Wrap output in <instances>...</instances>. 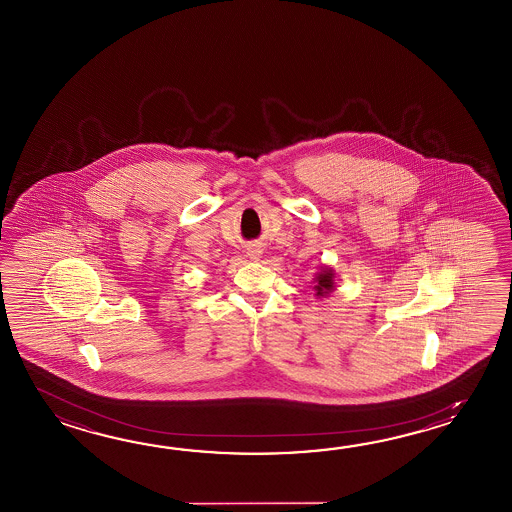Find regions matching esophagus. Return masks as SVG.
<instances>
[{
  "label": "esophagus",
  "mask_w": 512,
  "mask_h": 512,
  "mask_svg": "<svg viewBox=\"0 0 512 512\" xmlns=\"http://www.w3.org/2000/svg\"><path fill=\"white\" fill-rule=\"evenodd\" d=\"M247 254H249V258H251V260H260L261 249L258 245H252V247H249Z\"/></svg>",
  "instance_id": "esophagus-1"
}]
</instances>
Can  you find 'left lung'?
<instances>
[{
    "label": "left lung",
    "mask_w": 512,
    "mask_h": 512,
    "mask_svg": "<svg viewBox=\"0 0 512 512\" xmlns=\"http://www.w3.org/2000/svg\"><path fill=\"white\" fill-rule=\"evenodd\" d=\"M316 296H326L333 291V272L331 269H324L318 274L315 285Z\"/></svg>",
    "instance_id": "8db88e82"
}]
</instances>
